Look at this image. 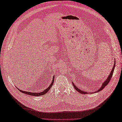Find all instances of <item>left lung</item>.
<instances>
[{"label":"left lung","instance_id":"1","mask_svg":"<svg viewBox=\"0 0 122 122\" xmlns=\"http://www.w3.org/2000/svg\"><path fill=\"white\" fill-rule=\"evenodd\" d=\"M115 61H114V64L113 68H112V71H111V73L110 74L109 76H108L107 77V80H106L104 82V83H103L102 84V86H101V87L100 88V89H98L97 91H96V92H99V91H100L102 90L103 89H104V87H105V86H107V85L108 84V83H109V82L110 81V80H111V77H112V76H113V72H114V69H115ZM72 84H73L74 87L75 88V89H76L77 92H80V93H81H81H82V94H88V93H87V92L83 91H82V90H80L79 89H78V88H77V87L76 86V85H75L73 82H72ZM90 93H91L90 92Z\"/></svg>","mask_w":122,"mask_h":122}]
</instances>
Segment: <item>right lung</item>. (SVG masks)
Instances as JSON below:
<instances>
[{"label":"right lung","instance_id":"obj_1","mask_svg":"<svg viewBox=\"0 0 122 122\" xmlns=\"http://www.w3.org/2000/svg\"><path fill=\"white\" fill-rule=\"evenodd\" d=\"M54 76L53 77V79H52V83H51V84L49 85V86L47 88V89H46L45 90H44L43 91L40 92V93H32V92H26V91H22L19 89H18L19 90L20 92L24 93V94H26L32 95V96H36V97H38V96H40V95H43L44 94H46V93L49 91V90L50 89L51 86H52V85L54 83Z\"/></svg>","mask_w":122,"mask_h":122}]
</instances>
